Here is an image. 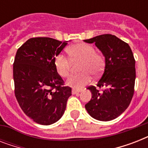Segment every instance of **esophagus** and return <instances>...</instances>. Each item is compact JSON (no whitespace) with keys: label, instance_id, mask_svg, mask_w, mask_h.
<instances>
[{"label":"esophagus","instance_id":"obj_1","mask_svg":"<svg viewBox=\"0 0 148 148\" xmlns=\"http://www.w3.org/2000/svg\"><path fill=\"white\" fill-rule=\"evenodd\" d=\"M81 91V90H78V89H75V88H73L72 89V94L73 95H76V94H78Z\"/></svg>","mask_w":148,"mask_h":148}]
</instances>
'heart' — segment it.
Returning <instances> with one entry per match:
<instances>
[{
    "mask_svg": "<svg viewBox=\"0 0 148 148\" xmlns=\"http://www.w3.org/2000/svg\"><path fill=\"white\" fill-rule=\"evenodd\" d=\"M70 58L73 61H81L77 74L70 77L67 83L75 88H81L91 80V74L98 75L104 68V58L101 54L95 52V48L85 43H78L67 49ZM54 66L57 71L63 77L70 74V60L64 53H60L54 58Z\"/></svg>",
    "mask_w": 148,
    "mask_h": 148,
    "instance_id": "heart-1",
    "label": "heart"
}]
</instances>
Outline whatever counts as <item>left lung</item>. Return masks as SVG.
I'll list each match as a JSON object with an SVG mask.
<instances>
[{"label": "left lung", "mask_w": 148, "mask_h": 148, "mask_svg": "<svg viewBox=\"0 0 148 148\" xmlns=\"http://www.w3.org/2000/svg\"><path fill=\"white\" fill-rule=\"evenodd\" d=\"M84 41L95 43L105 57L104 71L97 87H106L101 93L95 86L88 87L92 96L85 108L95 119L109 121L121 114L133 97L136 77L133 52L128 44L110 34Z\"/></svg>", "instance_id": "1"}]
</instances>
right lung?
Listing matches in <instances>:
<instances>
[{
  "label": "right lung",
  "mask_w": 148,
  "mask_h": 148,
  "mask_svg": "<svg viewBox=\"0 0 148 148\" xmlns=\"http://www.w3.org/2000/svg\"><path fill=\"white\" fill-rule=\"evenodd\" d=\"M67 45L51 38H30L15 56V97L24 114L38 124L58 121L71 95V88L64 86L54 66V58Z\"/></svg>",
  "instance_id": "obj_1"
}]
</instances>
